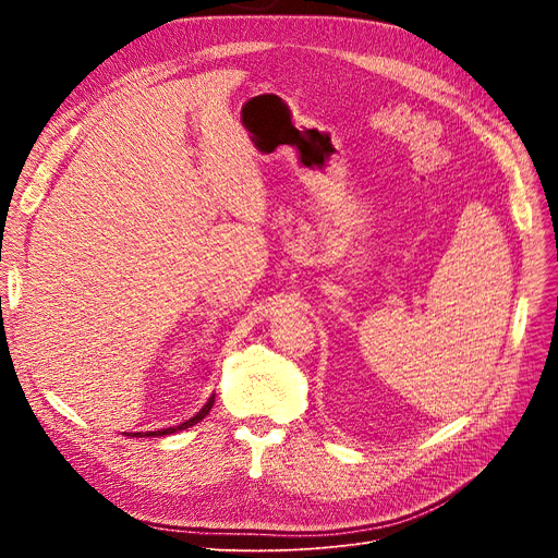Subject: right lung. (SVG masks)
I'll return each mask as SVG.
<instances>
[{
  "instance_id": "add662e5",
  "label": "right lung",
  "mask_w": 558,
  "mask_h": 558,
  "mask_svg": "<svg viewBox=\"0 0 558 558\" xmlns=\"http://www.w3.org/2000/svg\"><path fill=\"white\" fill-rule=\"evenodd\" d=\"M213 404H215V396H210V400L205 402L198 412L190 418V421H185V423H181V425H175V427H165V429H158V432H129V436H165V434H173V432H179V429H187V427H192V425H196L198 421H203L205 416L210 414V409H213ZM126 434V432H124Z\"/></svg>"
}]
</instances>
